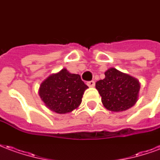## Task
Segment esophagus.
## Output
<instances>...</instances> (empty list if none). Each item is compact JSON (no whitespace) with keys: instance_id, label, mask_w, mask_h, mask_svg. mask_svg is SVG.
<instances>
[{"instance_id":"esophagus-1","label":"esophagus","mask_w":160,"mask_h":160,"mask_svg":"<svg viewBox=\"0 0 160 160\" xmlns=\"http://www.w3.org/2000/svg\"><path fill=\"white\" fill-rule=\"evenodd\" d=\"M87 85H88V86H90V87H94V86H95V81H94V80L88 81V82H87Z\"/></svg>"}]
</instances>
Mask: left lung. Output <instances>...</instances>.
I'll use <instances>...</instances> for the list:
<instances>
[{"instance_id": "1", "label": "left lung", "mask_w": 160, "mask_h": 160, "mask_svg": "<svg viewBox=\"0 0 160 160\" xmlns=\"http://www.w3.org/2000/svg\"><path fill=\"white\" fill-rule=\"evenodd\" d=\"M104 74L103 80L96 82L104 107L113 112L125 111L133 107L140 91L138 80L114 68H108Z\"/></svg>"}]
</instances>
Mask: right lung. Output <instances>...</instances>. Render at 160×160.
<instances>
[{
  "label": "right lung",
  "mask_w": 160,
  "mask_h": 160,
  "mask_svg": "<svg viewBox=\"0 0 160 160\" xmlns=\"http://www.w3.org/2000/svg\"><path fill=\"white\" fill-rule=\"evenodd\" d=\"M87 88L80 74H71L62 68L42 81L39 96L50 110L57 113H68L80 106Z\"/></svg>",
  "instance_id": "obj_1"
}]
</instances>
